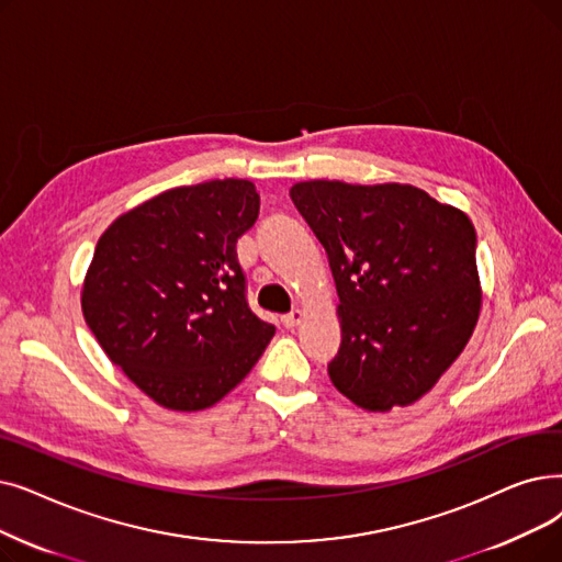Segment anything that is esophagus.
I'll use <instances>...</instances> for the list:
<instances>
[{"instance_id":"obj_1","label":"esophagus","mask_w":562,"mask_h":562,"mask_svg":"<svg viewBox=\"0 0 562 562\" xmlns=\"http://www.w3.org/2000/svg\"><path fill=\"white\" fill-rule=\"evenodd\" d=\"M301 322H303V312H301V310H294V312H289V314L282 316V324H284L286 328H294V326H299Z\"/></svg>"}]
</instances>
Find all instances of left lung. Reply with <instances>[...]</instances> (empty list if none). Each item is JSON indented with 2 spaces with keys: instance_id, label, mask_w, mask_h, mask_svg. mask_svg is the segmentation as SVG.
I'll return each mask as SVG.
<instances>
[{
  "instance_id": "8db88e82",
  "label": "left lung",
  "mask_w": 562,
  "mask_h": 562,
  "mask_svg": "<svg viewBox=\"0 0 562 562\" xmlns=\"http://www.w3.org/2000/svg\"><path fill=\"white\" fill-rule=\"evenodd\" d=\"M326 248L341 345L328 376L364 411L418 402L480 316L475 227L416 186L301 181L289 190Z\"/></svg>"
}]
</instances>
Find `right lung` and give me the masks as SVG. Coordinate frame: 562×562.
<instances>
[{"label":"right lung","instance_id":"obj_1","mask_svg":"<svg viewBox=\"0 0 562 562\" xmlns=\"http://www.w3.org/2000/svg\"><path fill=\"white\" fill-rule=\"evenodd\" d=\"M257 215L252 181L215 179L156 194L95 243L85 322L156 404L202 411L221 402L276 335L248 307L236 257Z\"/></svg>","mask_w":562,"mask_h":562}]
</instances>
